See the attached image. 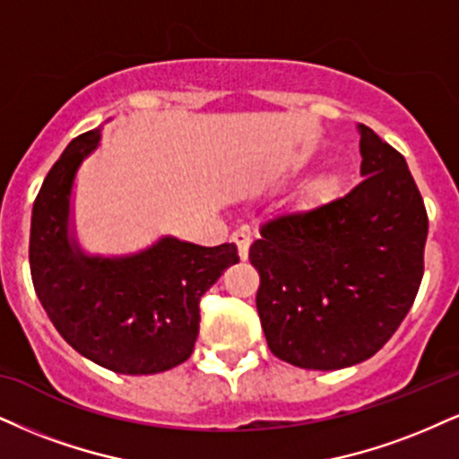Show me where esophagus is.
I'll return each mask as SVG.
<instances>
[{
  "instance_id": "obj_1",
  "label": "esophagus",
  "mask_w": 459,
  "mask_h": 459,
  "mask_svg": "<svg viewBox=\"0 0 459 459\" xmlns=\"http://www.w3.org/2000/svg\"><path fill=\"white\" fill-rule=\"evenodd\" d=\"M231 242L238 247L240 259H247L248 257V247H251V231H248L247 228H238L234 231V234H231Z\"/></svg>"
}]
</instances>
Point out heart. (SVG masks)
<instances>
[{"label": "heart", "instance_id": "b5f03b06", "mask_svg": "<svg viewBox=\"0 0 459 459\" xmlns=\"http://www.w3.org/2000/svg\"><path fill=\"white\" fill-rule=\"evenodd\" d=\"M342 174L336 168H325L304 185L299 194V208L302 211H316L336 200L342 189Z\"/></svg>", "mask_w": 459, "mask_h": 459}]
</instances>
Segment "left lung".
Instances as JSON below:
<instances>
[{
  "instance_id": "1",
  "label": "left lung",
  "mask_w": 459,
  "mask_h": 459,
  "mask_svg": "<svg viewBox=\"0 0 459 459\" xmlns=\"http://www.w3.org/2000/svg\"><path fill=\"white\" fill-rule=\"evenodd\" d=\"M361 177L316 211L262 225L248 248L257 313L276 358L341 370L385 344L415 302L428 214L404 157L358 126Z\"/></svg>"
}]
</instances>
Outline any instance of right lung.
Instances as JSON below:
<instances>
[{
  "label": "right lung",
  "instance_id": "add662e5",
  "mask_svg": "<svg viewBox=\"0 0 459 459\" xmlns=\"http://www.w3.org/2000/svg\"><path fill=\"white\" fill-rule=\"evenodd\" d=\"M100 138L101 127L74 138L33 202V287L56 332L78 353L118 375H155L194 353L200 298L238 264V248L161 236L132 255L84 253L72 225V189Z\"/></svg>",
  "mask_w": 459,
  "mask_h": 459
}]
</instances>
